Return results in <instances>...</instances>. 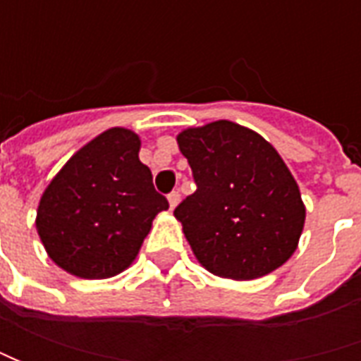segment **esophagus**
<instances>
[{
	"mask_svg": "<svg viewBox=\"0 0 361 361\" xmlns=\"http://www.w3.org/2000/svg\"><path fill=\"white\" fill-rule=\"evenodd\" d=\"M180 202V192L178 190H173L171 195H169V207H171V211H174V207Z\"/></svg>",
	"mask_w": 361,
	"mask_h": 361,
	"instance_id": "esophagus-1",
	"label": "esophagus"
}]
</instances>
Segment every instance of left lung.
I'll return each mask as SVG.
<instances>
[{
    "label": "left lung",
    "instance_id": "8db88e82",
    "mask_svg": "<svg viewBox=\"0 0 361 361\" xmlns=\"http://www.w3.org/2000/svg\"><path fill=\"white\" fill-rule=\"evenodd\" d=\"M197 190L174 209L202 267L249 281L298 249L305 204L279 152L257 132L216 120L176 136Z\"/></svg>",
    "mask_w": 361,
    "mask_h": 361
}]
</instances>
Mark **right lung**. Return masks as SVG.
I'll return each mask as SVG.
<instances>
[{"mask_svg": "<svg viewBox=\"0 0 361 361\" xmlns=\"http://www.w3.org/2000/svg\"><path fill=\"white\" fill-rule=\"evenodd\" d=\"M140 138L110 128L84 145L44 190L35 229L49 259L82 279L114 277L136 259L169 201L140 162Z\"/></svg>", "mask_w": 361, "mask_h": 361, "instance_id": "obj_1", "label": "right lung"}]
</instances>
